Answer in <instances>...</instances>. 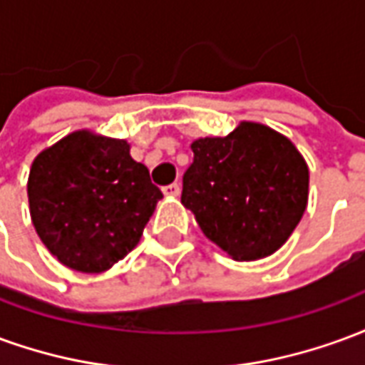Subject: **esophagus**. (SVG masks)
<instances>
[{"instance_id": "34e87169", "label": "esophagus", "mask_w": 365, "mask_h": 365, "mask_svg": "<svg viewBox=\"0 0 365 365\" xmlns=\"http://www.w3.org/2000/svg\"><path fill=\"white\" fill-rule=\"evenodd\" d=\"M162 191H164L166 197H178L180 195V185L178 183H170L166 187H162Z\"/></svg>"}]
</instances>
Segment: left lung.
<instances>
[{"label":"left lung","mask_w":365,"mask_h":365,"mask_svg":"<svg viewBox=\"0 0 365 365\" xmlns=\"http://www.w3.org/2000/svg\"><path fill=\"white\" fill-rule=\"evenodd\" d=\"M182 205L232 260L279 250L309 201V166L297 146L268 125L240 120L227 136L191 143Z\"/></svg>","instance_id":"left-lung-1"}]
</instances>
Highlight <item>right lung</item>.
I'll use <instances>...</instances> for the list:
<instances>
[{
	"label": "right lung",
	"mask_w": 365,
	"mask_h": 365,
	"mask_svg": "<svg viewBox=\"0 0 365 365\" xmlns=\"http://www.w3.org/2000/svg\"><path fill=\"white\" fill-rule=\"evenodd\" d=\"M27 195L48 252L66 268L101 274L138 245L162 191L127 140L82 128L36 154Z\"/></svg>",
	"instance_id": "1"
}]
</instances>
